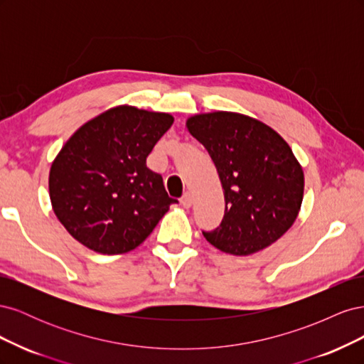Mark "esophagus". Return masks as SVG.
<instances>
[{
	"instance_id": "1",
	"label": "esophagus",
	"mask_w": 364,
	"mask_h": 364,
	"mask_svg": "<svg viewBox=\"0 0 364 364\" xmlns=\"http://www.w3.org/2000/svg\"><path fill=\"white\" fill-rule=\"evenodd\" d=\"M182 205H183V208H191V205H193V194H191L190 191H186V193L183 194V197H182Z\"/></svg>"
}]
</instances>
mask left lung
<instances>
[{"label":"left lung","instance_id":"obj_1","mask_svg":"<svg viewBox=\"0 0 364 364\" xmlns=\"http://www.w3.org/2000/svg\"><path fill=\"white\" fill-rule=\"evenodd\" d=\"M190 134L211 156L225 193V217L205 238L245 257L281 238L304 197V171L284 138L261 121L237 112L199 114Z\"/></svg>","mask_w":364,"mask_h":364}]
</instances>
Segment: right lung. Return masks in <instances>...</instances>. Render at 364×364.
<instances>
[{
    "mask_svg": "<svg viewBox=\"0 0 364 364\" xmlns=\"http://www.w3.org/2000/svg\"><path fill=\"white\" fill-rule=\"evenodd\" d=\"M174 118L117 106L85 123L50 168L53 211L68 232L105 255L138 247L171 203L146 159Z\"/></svg>",
    "mask_w": 364,
    "mask_h": 364,
    "instance_id": "add662e5",
    "label": "right lung"
}]
</instances>
